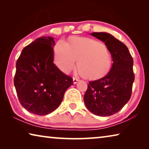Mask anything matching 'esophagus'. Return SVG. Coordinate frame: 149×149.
Listing matches in <instances>:
<instances>
[{"instance_id":"1","label":"esophagus","mask_w":149,"mask_h":149,"mask_svg":"<svg viewBox=\"0 0 149 149\" xmlns=\"http://www.w3.org/2000/svg\"><path fill=\"white\" fill-rule=\"evenodd\" d=\"M79 81V79H77V78H75V77L73 78V82H74V84H76Z\"/></svg>"}]
</instances>
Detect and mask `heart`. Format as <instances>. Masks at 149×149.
<instances>
[{
    "instance_id": "obj_1",
    "label": "heart",
    "mask_w": 149,
    "mask_h": 149,
    "mask_svg": "<svg viewBox=\"0 0 149 149\" xmlns=\"http://www.w3.org/2000/svg\"><path fill=\"white\" fill-rule=\"evenodd\" d=\"M55 64L59 70L68 74L75 66L83 77L97 79L110 70L112 56L101 42L87 37H74L70 44L59 41L54 47Z\"/></svg>"
}]
</instances>
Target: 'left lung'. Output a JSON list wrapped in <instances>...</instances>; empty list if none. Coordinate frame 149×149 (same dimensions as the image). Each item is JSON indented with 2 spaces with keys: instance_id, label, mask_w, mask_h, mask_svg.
<instances>
[{
  "instance_id": "left-lung-1",
  "label": "left lung",
  "mask_w": 149,
  "mask_h": 149,
  "mask_svg": "<svg viewBox=\"0 0 149 149\" xmlns=\"http://www.w3.org/2000/svg\"><path fill=\"white\" fill-rule=\"evenodd\" d=\"M91 35L104 42L113 63L104 77L89 81L84 102L93 114L109 116L119 112L130 99L135 79L133 60L127 47L113 35L105 32Z\"/></svg>"
}]
</instances>
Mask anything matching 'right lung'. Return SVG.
<instances>
[{"instance_id":"add662e5","label":"right lung","mask_w":149,"mask_h":149,"mask_svg":"<svg viewBox=\"0 0 149 149\" xmlns=\"http://www.w3.org/2000/svg\"><path fill=\"white\" fill-rule=\"evenodd\" d=\"M52 37L37 38L22 50L16 64L14 84L22 107L43 116L59 107L73 79L54 64Z\"/></svg>"}]
</instances>
